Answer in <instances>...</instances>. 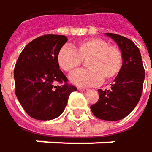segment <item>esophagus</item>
I'll use <instances>...</instances> for the list:
<instances>
[{"label":"esophagus","mask_w":152,"mask_h":152,"mask_svg":"<svg viewBox=\"0 0 152 152\" xmlns=\"http://www.w3.org/2000/svg\"><path fill=\"white\" fill-rule=\"evenodd\" d=\"M77 89H78L79 91H87V88H84V87H80V86H78V87H77Z\"/></svg>","instance_id":"obj_1"}]
</instances>
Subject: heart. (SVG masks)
I'll use <instances>...</instances> for the list:
<instances>
[{
  "label": "heart",
  "instance_id": "b5f03b06",
  "mask_svg": "<svg viewBox=\"0 0 152 152\" xmlns=\"http://www.w3.org/2000/svg\"><path fill=\"white\" fill-rule=\"evenodd\" d=\"M87 61L88 70L71 75V81L80 86H94L102 80L115 79L121 71L123 54L116 45H110L102 38H90L79 42L73 49L62 47L57 55L61 69L74 72Z\"/></svg>",
  "mask_w": 152,
  "mask_h": 152
}]
</instances>
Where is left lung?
Wrapping results in <instances>:
<instances>
[{"mask_svg":"<svg viewBox=\"0 0 152 152\" xmlns=\"http://www.w3.org/2000/svg\"><path fill=\"white\" fill-rule=\"evenodd\" d=\"M123 54V64L110 90H98L99 100L91 106L93 115L100 120L114 121L125 118L138 104L145 77L141 55L136 44L128 38L107 32Z\"/></svg>","mask_w":152,"mask_h":152,"instance_id":"1","label":"left lung"}]
</instances>
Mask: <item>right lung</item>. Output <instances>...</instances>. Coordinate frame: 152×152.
I'll return each instance as SVG.
<instances>
[{
  "mask_svg": "<svg viewBox=\"0 0 152 152\" xmlns=\"http://www.w3.org/2000/svg\"><path fill=\"white\" fill-rule=\"evenodd\" d=\"M67 40L64 35L40 36L25 46L16 61L15 94L33 119L49 121L59 117L70 94L77 91L68 83L57 61L58 52ZM56 82L61 85L54 86Z\"/></svg>",
  "mask_w": 152,
  "mask_h": 152,
  "instance_id": "right-lung-1",
  "label": "right lung"
}]
</instances>
